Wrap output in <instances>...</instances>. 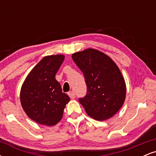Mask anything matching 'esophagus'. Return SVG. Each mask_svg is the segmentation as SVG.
<instances>
[{
	"label": "esophagus",
	"instance_id": "34e87169",
	"mask_svg": "<svg viewBox=\"0 0 156 156\" xmlns=\"http://www.w3.org/2000/svg\"><path fill=\"white\" fill-rule=\"evenodd\" d=\"M68 94H69V96L70 97L71 99H75V98H76V94H75V93L73 92H69L68 93Z\"/></svg>",
	"mask_w": 156,
	"mask_h": 156
}]
</instances>
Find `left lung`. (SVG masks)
Wrapping results in <instances>:
<instances>
[{
    "mask_svg": "<svg viewBox=\"0 0 156 156\" xmlns=\"http://www.w3.org/2000/svg\"><path fill=\"white\" fill-rule=\"evenodd\" d=\"M83 73L87 94L78 100L87 114L96 120L109 119L124 103L126 87L120 70L104 53L87 49L72 55Z\"/></svg>",
    "mask_w": 156,
    "mask_h": 156,
    "instance_id": "8db88e82",
    "label": "left lung"
}]
</instances>
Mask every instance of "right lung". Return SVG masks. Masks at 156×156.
<instances>
[{"mask_svg":"<svg viewBox=\"0 0 156 156\" xmlns=\"http://www.w3.org/2000/svg\"><path fill=\"white\" fill-rule=\"evenodd\" d=\"M64 59L63 55L44 57L32 69L22 86L20 102L23 110L39 124H57L70 100L62 92L60 83L55 78Z\"/></svg>","mask_w":156,"mask_h":156,"instance_id":"right-lung-1","label":"right lung"}]
</instances>
